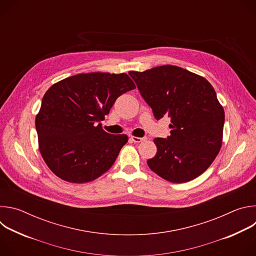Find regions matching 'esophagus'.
Returning <instances> with one entry per match:
<instances>
[{
    "label": "esophagus",
    "mask_w": 256,
    "mask_h": 256,
    "mask_svg": "<svg viewBox=\"0 0 256 256\" xmlns=\"http://www.w3.org/2000/svg\"><path fill=\"white\" fill-rule=\"evenodd\" d=\"M147 138H138V136H130V140L134 142H140L142 140H144Z\"/></svg>",
    "instance_id": "1"
}]
</instances>
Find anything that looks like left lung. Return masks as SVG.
Here are the masks:
<instances>
[{
	"label": "left lung",
	"instance_id": "1",
	"mask_svg": "<svg viewBox=\"0 0 256 256\" xmlns=\"http://www.w3.org/2000/svg\"><path fill=\"white\" fill-rule=\"evenodd\" d=\"M156 120L171 118L170 136L156 138V155L147 161L157 175L173 184L202 174L222 147L225 112L210 83L177 66L130 70Z\"/></svg>",
	"mask_w": 256,
	"mask_h": 256
}]
</instances>
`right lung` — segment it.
Masks as SVG:
<instances>
[{"label": "right lung", "instance_id": "obj_1", "mask_svg": "<svg viewBox=\"0 0 256 256\" xmlns=\"http://www.w3.org/2000/svg\"><path fill=\"white\" fill-rule=\"evenodd\" d=\"M136 88L126 72L68 77L46 92L35 118L38 148L48 168L72 184L92 181L116 160L126 134H110L101 120L118 97Z\"/></svg>", "mask_w": 256, "mask_h": 256}]
</instances>
